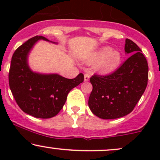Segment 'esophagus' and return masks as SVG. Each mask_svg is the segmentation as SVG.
I'll return each instance as SVG.
<instances>
[{
  "instance_id": "esophagus-1",
  "label": "esophagus",
  "mask_w": 160,
  "mask_h": 160,
  "mask_svg": "<svg viewBox=\"0 0 160 160\" xmlns=\"http://www.w3.org/2000/svg\"><path fill=\"white\" fill-rule=\"evenodd\" d=\"M89 78H90V75H89V74H87V73H86V74H84V81H86V82L89 81Z\"/></svg>"
}]
</instances>
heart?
<instances>
[{
  "mask_svg": "<svg viewBox=\"0 0 160 160\" xmlns=\"http://www.w3.org/2000/svg\"><path fill=\"white\" fill-rule=\"evenodd\" d=\"M89 62L95 64V69L101 74H108L115 71L120 65L122 56L120 52L111 47H105L95 52L89 58Z\"/></svg>",
  "mask_w": 160,
  "mask_h": 160,
  "instance_id": "1",
  "label": "heart"
}]
</instances>
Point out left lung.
Wrapping results in <instances>:
<instances>
[{
    "instance_id": "left-lung-1",
    "label": "left lung",
    "mask_w": 160,
    "mask_h": 160,
    "mask_svg": "<svg viewBox=\"0 0 160 160\" xmlns=\"http://www.w3.org/2000/svg\"><path fill=\"white\" fill-rule=\"evenodd\" d=\"M125 52L132 55L114 72L90 78L92 91L88 103L99 118L117 119L131 113L148 85V65L141 49L126 39Z\"/></svg>"
}]
</instances>
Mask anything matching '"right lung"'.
I'll list each match as a JSON object with an SVG mask.
<instances>
[{
    "label": "right lung",
    "instance_id": "right-lung-1",
    "mask_svg": "<svg viewBox=\"0 0 160 160\" xmlns=\"http://www.w3.org/2000/svg\"><path fill=\"white\" fill-rule=\"evenodd\" d=\"M39 40L49 41L43 36H35L14 52L9 71V84L22 111L36 118L48 119L58 114L69 92L83 82L84 76L80 73L74 79H67L57 74L32 71L28 63V57Z\"/></svg>",
    "mask_w": 160,
    "mask_h": 160
}]
</instances>
